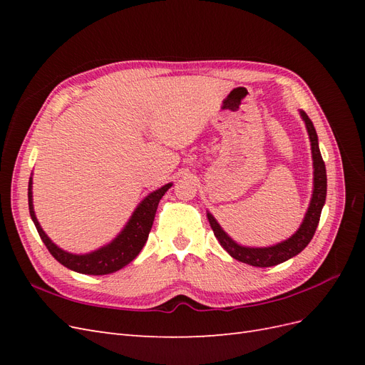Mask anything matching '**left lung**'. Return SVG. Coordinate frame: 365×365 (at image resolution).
<instances>
[{
    "instance_id": "1",
    "label": "left lung",
    "mask_w": 365,
    "mask_h": 365,
    "mask_svg": "<svg viewBox=\"0 0 365 365\" xmlns=\"http://www.w3.org/2000/svg\"><path fill=\"white\" fill-rule=\"evenodd\" d=\"M307 132H309V138H311V146H312V158H314V193H312V200L311 205L307 208V213L304 216V220L302 227L298 228L297 233L289 237L288 240L282 242V244H277L274 247L268 248H247V247H240L236 242L231 239L228 235H225V231L220 228V225L216 222V219L207 213L208 222L212 225V230L215 236L217 237L219 244L224 247V250L230 254L231 257L251 264V267H259V268H268L274 267V264H279L282 262H286L288 259L297 256L298 252H302L309 242L312 240L315 230L319 222V216H322V210L326 202V192H327V176H326V165L322 157V152H319L318 148V137H317V130L314 128V123L311 118L307 117L304 111L300 113Z\"/></svg>"
}]
</instances>
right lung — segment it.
<instances>
[{
	"label": "right lung",
	"mask_w": 365,
	"mask_h": 365,
	"mask_svg": "<svg viewBox=\"0 0 365 365\" xmlns=\"http://www.w3.org/2000/svg\"><path fill=\"white\" fill-rule=\"evenodd\" d=\"M172 187V184H165L157 192H152L149 196H146L143 202L135 208L134 215H132L130 220L125 230L106 247L97 250L90 254H83V256H76V254L67 252L61 248H58L53 242L48 239V236L43 233L41 228L38 219L33 212V202H31V178L29 182V210L30 216L35 222V227L38 233L46 244L47 250L50 251L51 256L56 259L63 267L68 269H73L81 274H91V275H105L111 274L118 269H121L129 262L134 260L138 252L145 247L149 231L153 224V217L157 213V207L164 193Z\"/></svg>",
	"instance_id": "1"
}]
</instances>
